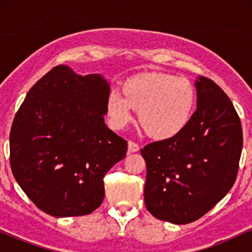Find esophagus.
<instances>
[{"label": "esophagus", "instance_id": "obj_1", "mask_svg": "<svg viewBox=\"0 0 252 252\" xmlns=\"http://www.w3.org/2000/svg\"><path fill=\"white\" fill-rule=\"evenodd\" d=\"M128 150L130 153H136L140 150V146L137 143L134 142V141H129L128 142Z\"/></svg>", "mask_w": 252, "mask_h": 252}]
</instances>
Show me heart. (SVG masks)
<instances>
[{
    "mask_svg": "<svg viewBox=\"0 0 252 252\" xmlns=\"http://www.w3.org/2000/svg\"><path fill=\"white\" fill-rule=\"evenodd\" d=\"M195 105V91L186 78L167 73H142L123 84V94L111 91L106 111L112 126L123 129L138 110V120L148 134L158 140L178 135L187 126Z\"/></svg>",
    "mask_w": 252,
    "mask_h": 252,
    "instance_id": "heart-1",
    "label": "heart"
}]
</instances>
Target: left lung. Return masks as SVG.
Listing matches in <instances>:
<instances>
[{
    "mask_svg": "<svg viewBox=\"0 0 252 252\" xmlns=\"http://www.w3.org/2000/svg\"><path fill=\"white\" fill-rule=\"evenodd\" d=\"M195 88L196 110L186 128L141 149L147 210L179 225L198 220L227 194L243 148L241 120L227 94L206 77Z\"/></svg>",
    "mask_w": 252,
    "mask_h": 252,
    "instance_id": "obj_1",
    "label": "left lung"
}]
</instances>
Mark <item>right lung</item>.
Listing matches in <instances>:
<instances>
[{"mask_svg":"<svg viewBox=\"0 0 252 252\" xmlns=\"http://www.w3.org/2000/svg\"><path fill=\"white\" fill-rule=\"evenodd\" d=\"M108 82L58 65L34 84L10 129V167L34 205L53 217H77L102 204L104 176L128 142L104 122Z\"/></svg>","mask_w":252,"mask_h":252,"instance_id":"1","label":"right lung"}]
</instances>
